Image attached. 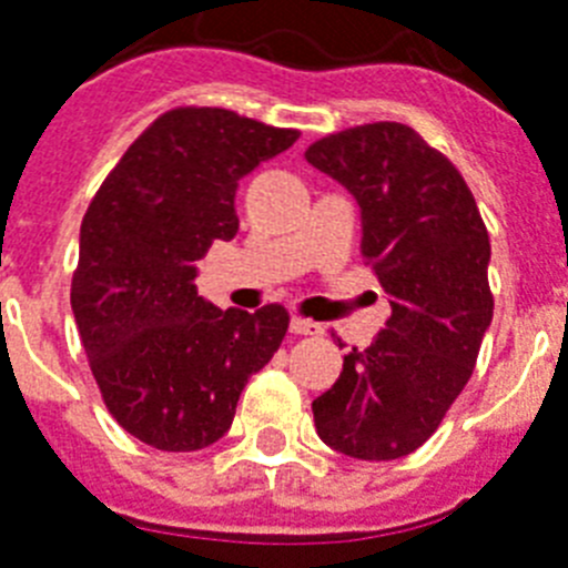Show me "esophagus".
Wrapping results in <instances>:
<instances>
[{
    "label": "esophagus",
    "instance_id": "esophagus-1",
    "mask_svg": "<svg viewBox=\"0 0 568 568\" xmlns=\"http://www.w3.org/2000/svg\"><path fill=\"white\" fill-rule=\"evenodd\" d=\"M290 331L295 336H318L325 327L318 325V322H311V318H302V316H293L290 318Z\"/></svg>",
    "mask_w": 568,
    "mask_h": 568
}]
</instances>
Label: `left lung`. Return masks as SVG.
Segmentation results:
<instances>
[{"mask_svg":"<svg viewBox=\"0 0 568 568\" xmlns=\"http://www.w3.org/2000/svg\"><path fill=\"white\" fill-rule=\"evenodd\" d=\"M304 159L354 194L359 250L392 304L377 339L313 400L316 433L363 462L409 456L467 386L494 318L485 220L456 165L397 121L325 135Z\"/></svg>","mask_w":568,"mask_h":568,"instance_id":"1","label":"left lung"}]
</instances>
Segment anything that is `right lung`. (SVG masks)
Instances as JSON below:
<instances>
[{
  "mask_svg": "<svg viewBox=\"0 0 568 568\" xmlns=\"http://www.w3.org/2000/svg\"><path fill=\"white\" fill-rule=\"evenodd\" d=\"M295 139L220 106H176L126 148L83 214L78 334L110 415L150 447L191 453L223 438L287 334L281 304L220 311L194 278L211 243L237 234V180Z\"/></svg>",
  "mask_w": 568,
  "mask_h": 568,
  "instance_id": "obj_1",
  "label": "right lung"
}]
</instances>
